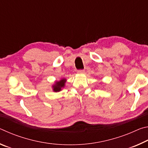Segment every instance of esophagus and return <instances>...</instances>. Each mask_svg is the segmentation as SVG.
<instances>
[{
    "label": "esophagus",
    "instance_id": "1",
    "mask_svg": "<svg viewBox=\"0 0 148 148\" xmlns=\"http://www.w3.org/2000/svg\"><path fill=\"white\" fill-rule=\"evenodd\" d=\"M77 72L78 74H84L85 73V71H84V70H77Z\"/></svg>",
    "mask_w": 148,
    "mask_h": 148
}]
</instances>
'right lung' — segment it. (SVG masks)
<instances>
[{
	"label": "right lung",
	"mask_w": 148,
	"mask_h": 148,
	"mask_svg": "<svg viewBox=\"0 0 148 148\" xmlns=\"http://www.w3.org/2000/svg\"><path fill=\"white\" fill-rule=\"evenodd\" d=\"M65 82H66V79H62L59 82H56V84H55V86H53V91L55 92H58L61 91V88H62L64 86Z\"/></svg>",
	"instance_id": "obj_1"
}]
</instances>
